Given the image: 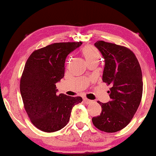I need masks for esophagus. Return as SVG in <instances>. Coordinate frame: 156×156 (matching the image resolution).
<instances>
[{
  "instance_id": "34e87169",
  "label": "esophagus",
  "mask_w": 156,
  "mask_h": 156,
  "mask_svg": "<svg viewBox=\"0 0 156 156\" xmlns=\"http://www.w3.org/2000/svg\"><path fill=\"white\" fill-rule=\"evenodd\" d=\"M83 101H84V102L85 103V104H90V103H91L92 102H93V101L87 99V98H83Z\"/></svg>"
}]
</instances>
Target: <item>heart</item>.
Here are the masks:
<instances>
[{
	"label": "heart",
	"mask_w": 156,
	"mask_h": 156,
	"mask_svg": "<svg viewBox=\"0 0 156 156\" xmlns=\"http://www.w3.org/2000/svg\"><path fill=\"white\" fill-rule=\"evenodd\" d=\"M81 52L87 63L90 62H98L100 60V51L92 46H86L83 48Z\"/></svg>",
	"instance_id": "b5f03b06"
}]
</instances>
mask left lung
Segmentation results:
<instances>
[{
    "instance_id": "left-lung-1",
    "label": "left lung",
    "mask_w": 156,
    "mask_h": 156,
    "mask_svg": "<svg viewBox=\"0 0 156 156\" xmlns=\"http://www.w3.org/2000/svg\"><path fill=\"white\" fill-rule=\"evenodd\" d=\"M95 46L105 58L102 81L112 87L108 92L111 100L98 101L102 112L92 122L100 131L117 132L129 124L139 108L143 93L141 69L128 48L104 41H98Z\"/></svg>"
}]
</instances>
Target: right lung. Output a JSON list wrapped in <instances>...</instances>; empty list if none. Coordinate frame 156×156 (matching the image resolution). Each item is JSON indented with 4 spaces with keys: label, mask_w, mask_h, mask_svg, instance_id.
Returning a JSON list of instances; mask_svg holds the SVG:
<instances>
[{
    "label": "right lung",
    "mask_w": 156,
    "mask_h": 156,
    "mask_svg": "<svg viewBox=\"0 0 156 156\" xmlns=\"http://www.w3.org/2000/svg\"><path fill=\"white\" fill-rule=\"evenodd\" d=\"M82 44L54 43L35 50L27 60L20 83L24 107L34 126L44 132H54L69 122L72 108L81 97L57 95L56 83L64 76L67 56Z\"/></svg>",
    "instance_id": "1"
}]
</instances>
